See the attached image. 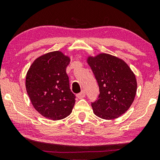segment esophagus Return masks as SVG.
<instances>
[{
	"mask_svg": "<svg viewBox=\"0 0 160 160\" xmlns=\"http://www.w3.org/2000/svg\"><path fill=\"white\" fill-rule=\"evenodd\" d=\"M76 96H77V98H79V99H82V98H84L85 97V92H84V90H82L80 93L77 94V95H76Z\"/></svg>",
	"mask_w": 160,
	"mask_h": 160,
	"instance_id": "1",
	"label": "esophagus"
}]
</instances>
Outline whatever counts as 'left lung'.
Segmentation results:
<instances>
[{"mask_svg":"<svg viewBox=\"0 0 160 160\" xmlns=\"http://www.w3.org/2000/svg\"><path fill=\"white\" fill-rule=\"evenodd\" d=\"M90 66L99 86L98 99L92 102L93 112L104 119H114L130 108L137 91V81L123 60L106 53L89 56Z\"/></svg>","mask_w":160,"mask_h":160,"instance_id":"1","label":"left lung"}]
</instances>
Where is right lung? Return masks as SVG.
I'll list each match as a JSON object with an SVG mask.
<instances>
[{
    "label": "right lung",
    "instance_id": "obj_1",
    "mask_svg": "<svg viewBox=\"0 0 160 160\" xmlns=\"http://www.w3.org/2000/svg\"><path fill=\"white\" fill-rule=\"evenodd\" d=\"M70 61L62 52H48L36 58L26 74V90L32 106L47 119H62L73 110L76 97L66 73Z\"/></svg>",
    "mask_w": 160,
    "mask_h": 160
}]
</instances>
